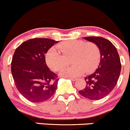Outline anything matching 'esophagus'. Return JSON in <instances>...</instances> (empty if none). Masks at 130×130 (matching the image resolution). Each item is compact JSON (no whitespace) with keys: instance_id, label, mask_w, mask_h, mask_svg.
<instances>
[{"instance_id":"1","label":"esophagus","mask_w":130,"mask_h":130,"mask_svg":"<svg viewBox=\"0 0 130 130\" xmlns=\"http://www.w3.org/2000/svg\"><path fill=\"white\" fill-rule=\"evenodd\" d=\"M69 79L71 80V81H72V82L75 81V80H76V79L75 78H69Z\"/></svg>"}]
</instances>
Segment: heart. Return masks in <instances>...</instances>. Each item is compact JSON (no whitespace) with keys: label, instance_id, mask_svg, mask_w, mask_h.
Here are the masks:
<instances>
[{"label":"heart","instance_id":"heart-1","mask_svg":"<svg viewBox=\"0 0 130 130\" xmlns=\"http://www.w3.org/2000/svg\"><path fill=\"white\" fill-rule=\"evenodd\" d=\"M57 48L62 54L56 48H50L45 55L46 63L52 70L58 72L68 65V59L71 58V63L73 65L61 72V75L65 77H76L84 72H92L100 59L99 47L93 42L67 40L57 45Z\"/></svg>","mask_w":130,"mask_h":130}]
</instances>
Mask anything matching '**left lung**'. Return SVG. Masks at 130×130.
<instances>
[{"mask_svg":"<svg viewBox=\"0 0 130 130\" xmlns=\"http://www.w3.org/2000/svg\"><path fill=\"white\" fill-rule=\"evenodd\" d=\"M84 39L97 45L100 61L96 71L86 76V87L79 91L85 98L98 100L107 96L115 87L121 72V62L116 47L107 39L100 37H87Z\"/></svg>","mask_w":130,"mask_h":130,"instance_id":"obj_1","label":"left lung"}]
</instances>
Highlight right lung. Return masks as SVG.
<instances>
[{"mask_svg": "<svg viewBox=\"0 0 130 130\" xmlns=\"http://www.w3.org/2000/svg\"><path fill=\"white\" fill-rule=\"evenodd\" d=\"M58 41L37 38L23 42L16 48L11 72L18 91L26 99L40 103L55 92L58 78L45 62L48 50Z\"/></svg>", "mask_w": 130, "mask_h": 130, "instance_id": "add662e5", "label": "right lung"}]
</instances>
